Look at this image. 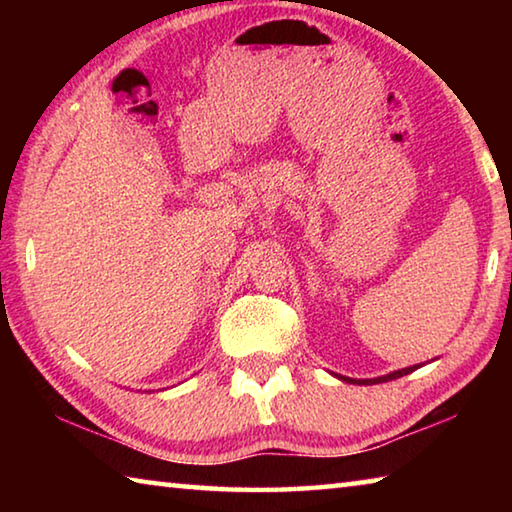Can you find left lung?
Segmentation results:
<instances>
[{"label": "left lung", "mask_w": 512, "mask_h": 512, "mask_svg": "<svg viewBox=\"0 0 512 512\" xmlns=\"http://www.w3.org/2000/svg\"><path fill=\"white\" fill-rule=\"evenodd\" d=\"M418 366H411V368H402V370H395L391 372V375H384V377H377V379H350V377H341L343 381H350V384H381V381H391V379H397V377H404L409 375V372H413Z\"/></svg>", "instance_id": "1"}]
</instances>
